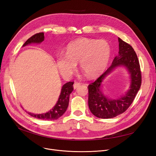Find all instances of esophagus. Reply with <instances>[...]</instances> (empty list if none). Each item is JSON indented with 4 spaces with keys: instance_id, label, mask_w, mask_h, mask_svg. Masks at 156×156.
Returning <instances> with one entry per match:
<instances>
[{
    "instance_id": "esophagus-1",
    "label": "esophagus",
    "mask_w": 156,
    "mask_h": 156,
    "mask_svg": "<svg viewBox=\"0 0 156 156\" xmlns=\"http://www.w3.org/2000/svg\"><path fill=\"white\" fill-rule=\"evenodd\" d=\"M80 85H81V83H78V82H75L73 84V88L74 89H77Z\"/></svg>"
}]
</instances>
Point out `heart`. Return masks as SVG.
<instances>
[{
	"mask_svg": "<svg viewBox=\"0 0 156 156\" xmlns=\"http://www.w3.org/2000/svg\"><path fill=\"white\" fill-rule=\"evenodd\" d=\"M111 56V48L105 40L81 38L69 44L66 54L56 57V64L66 79L72 76L79 62L80 68L87 76L95 78L103 73Z\"/></svg>",
	"mask_w": 156,
	"mask_h": 156,
	"instance_id": "obj_1",
	"label": "heart"
}]
</instances>
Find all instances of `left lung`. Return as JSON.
Here are the masks:
<instances>
[{"instance_id": "left-lung-1", "label": "left lung", "mask_w": 156, "mask_h": 156, "mask_svg": "<svg viewBox=\"0 0 156 156\" xmlns=\"http://www.w3.org/2000/svg\"><path fill=\"white\" fill-rule=\"evenodd\" d=\"M119 42V55L115 56L111 66L88 86L89 109L100 119H112L125 112L133 101L141 85V72L137 56L133 48L120 37ZM119 67L126 69L130 75V84L124 94L112 99L102 92V83L107 75Z\"/></svg>"}]
</instances>
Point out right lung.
<instances>
[{"label": "right lung", "instance_id": "1", "mask_svg": "<svg viewBox=\"0 0 156 156\" xmlns=\"http://www.w3.org/2000/svg\"><path fill=\"white\" fill-rule=\"evenodd\" d=\"M44 40V32L37 33L28 39L23 47L27 46L31 44H41ZM73 82H68L64 84L61 89V92L55 105L49 111L43 114H34V113L28 112L30 116L36 119L45 120H53L58 119L66 111L69 104V95L73 90Z\"/></svg>", "mask_w": 156, "mask_h": 156}]
</instances>
